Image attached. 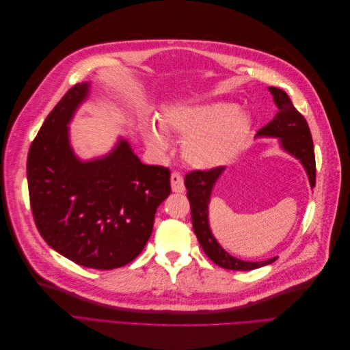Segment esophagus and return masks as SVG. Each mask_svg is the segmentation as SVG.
I'll use <instances>...</instances> for the list:
<instances>
[{
  "label": "esophagus",
  "instance_id": "34e87169",
  "mask_svg": "<svg viewBox=\"0 0 350 350\" xmlns=\"http://www.w3.org/2000/svg\"><path fill=\"white\" fill-rule=\"evenodd\" d=\"M171 187L174 193H184L185 191V185H184V179L178 172H174L171 175Z\"/></svg>",
  "mask_w": 350,
  "mask_h": 350
}]
</instances>
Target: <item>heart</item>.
<instances>
[{
	"mask_svg": "<svg viewBox=\"0 0 350 350\" xmlns=\"http://www.w3.org/2000/svg\"><path fill=\"white\" fill-rule=\"evenodd\" d=\"M250 126L247 112L234 103L183 105L165 111L161 125H147L146 139L152 149L166 152L169 139L164 132L174 133L184 139L183 156L188 165L215 169L234 161L247 143Z\"/></svg>",
	"mask_w": 350,
	"mask_h": 350,
	"instance_id": "obj_1",
	"label": "heart"
}]
</instances>
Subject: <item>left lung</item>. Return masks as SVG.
<instances>
[{
    "mask_svg": "<svg viewBox=\"0 0 350 350\" xmlns=\"http://www.w3.org/2000/svg\"><path fill=\"white\" fill-rule=\"evenodd\" d=\"M273 94L274 103L278 105V113L274 118L256 134V139H276L279 140L280 150L299 161L304 171L308 176L311 188L315 185V156L314 144L310 126L304 116L296 111L292 100L282 89L269 88ZM225 172V166H220L210 171H194L185 176L187 197L191 204L193 228L200 242L201 248L207 254V257L216 262L217 266L228 270H254L267 266L276 261L273 257L264 261H245L237 258L220 245L210 228L208 206L211 193L221 174Z\"/></svg>",
    "mask_w": 350,
    "mask_h": 350,
    "instance_id": "left-lung-1",
    "label": "left lung"
}]
</instances>
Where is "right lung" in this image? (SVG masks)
<instances>
[{"label":"right lung","mask_w":350,"mask_h":350,"mask_svg":"<svg viewBox=\"0 0 350 350\" xmlns=\"http://www.w3.org/2000/svg\"><path fill=\"white\" fill-rule=\"evenodd\" d=\"M92 81L71 88L46 116L27 156L30 206L42 238L79 266L112 270L149 241L157 207L171 194V172L144 165L124 137L102 156L74 152L70 122Z\"/></svg>","instance_id":"add662e5"}]
</instances>
